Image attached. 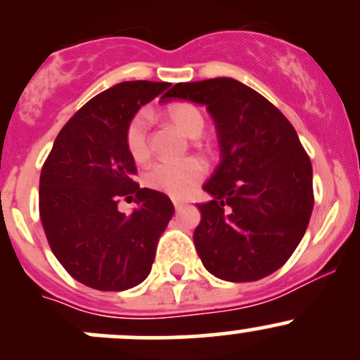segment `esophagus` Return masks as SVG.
I'll use <instances>...</instances> for the list:
<instances>
[{
    "label": "esophagus",
    "instance_id": "obj_1",
    "mask_svg": "<svg viewBox=\"0 0 360 360\" xmlns=\"http://www.w3.org/2000/svg\"><path fill=\"white\" fill-rule=\"evenodd\" d=\"M172 203H174V207H176V210H179L181 207H184V205H186V202L179 200V198H172Z\"/></svg>",
    "mask_w": 360,
    "mask_h": 360
}]
</instances>
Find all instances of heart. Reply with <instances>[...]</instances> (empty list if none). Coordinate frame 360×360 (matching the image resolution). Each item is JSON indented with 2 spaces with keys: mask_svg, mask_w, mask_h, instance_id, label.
Listing matches in <instances>:
<instances>
[{
  "mask_svg": "<svg viewBox=\"0 0 360 360\" xmlns=\"http://www.w3.org/2000/svg\"><path fill=\"white\" fill-rule=\"evenodd\" d=\"M170 122L191 137L200 136L205 120L197 106L188 103H177L167 108ZM150 112L137 111L129 120L123 134L125 148L134 162H144L150 157ZM207 163L200 157H186L179 160H160L144 174V184L155 191L183 198L193 191V188L205 177Z\"/></svg>",
  "mask_w": 360,
  "mask_h": 360,
  "instance_id": "b5f03b06",
  "label": "heart"
}]
</instances>
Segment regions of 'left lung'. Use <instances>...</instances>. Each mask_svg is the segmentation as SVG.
<instances>
[{
	"instance_id": "1",
	"label": "left lung",
	"mask_w": 360,
	"mask_h": 360,
	"mask_svg": "<svg viewBox=\"0 0 360 360\" xmlns=\"http://www.w3.org/2000/svg\"><path fill=\"white\" fill-rule=\"evenodd\" d=\"M172 97L203 104L214 118L221 163L203 190L193 233L203 266L228 282H252L284 266L314 210L311 162L288 118L233 78L177 83Z\"/></svg>"
}]
</instances>
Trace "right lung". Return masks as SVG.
Wrapping results in <instances>:
<instances>
[{
  "label": "right lung",
  "mask_w": 360,
  "mask_h": 360,
  "mask_svg": "<svg viewBox=\"0 0 360 360\" xmlns=\"http://www.w3.org/2000/svg\"><path fill=\"white\" fill-rule=\"evenodd\" d=\"M165 82H123L97 94L63 127L39 176V219L50 249L75 281L97 291H125L150 275L174 205L139 188L125 148L129 120L165 92ZM136 197L132 214L117 210Z\"/></svg>",
  "instance_id": "obj_1"
}]
</instances>
